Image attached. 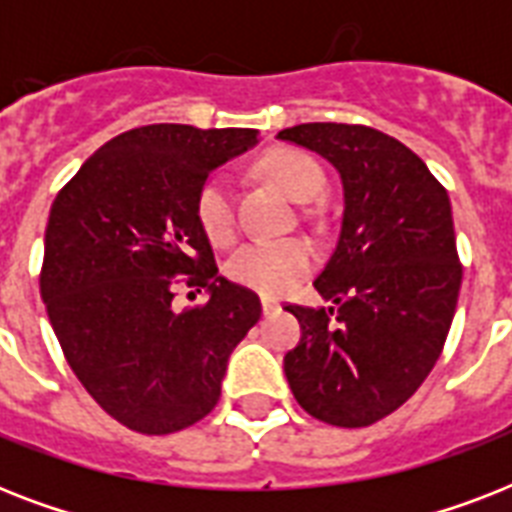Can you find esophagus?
Instances as JSON below:
<instances>
[{
	"label": "esophagus",
	"mask_w": 512,
	"mask_h": 512,
	"mask_svg": "<svg viewBox=\"0 0 512 512\" xmlns=\"http://www.w3.org/2000/svg\"><path fill=\"white\" fill-rule=\"evenodd\" d=\"M279 311V303L273 300V297H263V313L265 316H271V313Z\"/></svg>",
	"instance_id": "obj_1"
}]
</instances>
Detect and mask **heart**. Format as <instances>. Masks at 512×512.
<instances>
[{"label":"heart","instance_id":"obj_1","mask_svg":"<svg viewBox=\"0 0 512 512\" xmlns=\"http://www.w3.org/2000/svg\"><path fill=\"white\" fill-rule=\"evenodd\" d=\"M263 172L273 183L297 201L313 199L324 188V170L313 156L297 148H276L268 151L260 162ZM193 215L201 233L215 247H228L236 239V209H233L231 177L223 172L209 175L196 188L193 196ZM316 265V249L308 239L289 236V239L252 241L241 247L225 263L228 279L241 287L255 289L260 295H284L292 289L305 273Z\"/></svg>","mask_w":512,"mask_h":512}]
</instances>
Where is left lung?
Instances as JSON below:
<instances>
[{"instance_id": "8db88e82", "label": "left lung", "mask_w": 512, "mask_h": 512, "mask_svg": "<svg viewBox=\"0 0 512 512\" xmlns=\"http://www.w3.org/2000/svg\"><path fill=\"white\" fill-rule=\"evenodd\" d=\"M279 138L329 159L345 191L340 239L313 281L335 305H284L303 329L284 374L311 417L366 428L409 401L444 350L462 284L449 193L412 148L364 124Z\"/></svg>"}]
</instances>
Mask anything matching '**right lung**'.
Listing matches in <instances>:
<instances>
[{
	"label": "right lung",
	"mask_w": 512,
	"mask_h": 512,
	"mask_svg": "<svg viewBox=\"0 0 512 512\" xmlns=\"http://www.w3.org/2000/svg\"><path fill=\"white\" fill-rule=\"evenodd\" d=\"M257 130L148 124L116 135L52 201L39 289L63 356L124 428L167 436L204 420L260 297L217 276L193 215L209 172ZM180 283L210 300L177 314Z\"/></svg>",
	"instance_id": "obj_1"
}]
</instances>
